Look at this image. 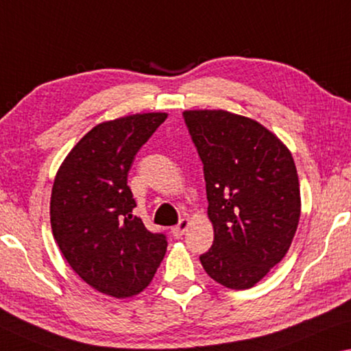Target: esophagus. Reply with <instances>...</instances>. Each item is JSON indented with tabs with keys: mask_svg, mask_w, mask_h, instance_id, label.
<instances>
[{
	"mask_svg": "<svg viewBox=\"0 0 351 351\" xmlns=\"http://www.w3.org/2000/svg\"><path fill=\"white\" fill-rule=\"evenodd\" d=\"M188 224H190V223H188V219H185V218L180 219V221H179V224L174 226V228L171 229V234H172V237H174V239H180V237H182L183 234H185V230H186V228H188Z\"/></svg>",
	"mask_w": 351,
	"mask_h": 351,
	"instance_id": "esophagus-1",
	"label": "esophagus"
}]
</instances>
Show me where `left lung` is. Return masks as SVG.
<instances>
[{
  "instance_id": "obj_1",
  "label": "left lung",
  "mask_w": 351,
  "mask_h": 351,
  "mask_svg": "<svg viewBox=\"0 0 351 351\" xmlns=\"http://www.w3.org/2000/svg\"><path fill=\"white\" fill-rule=\"evenodd\" d=\"M204 165L215 239L201 263L224 287L256 285L282 261L301 197L290 150L261 123L223 110L183 111Z\"/></svg>"
}]
</instances>
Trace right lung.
Here are the masks:
<instances>
[{
  "label": "right lung",
  "instance_id": "add662e5",
  "mask_svg": "<svg viewBox=\"0 0 351 351\" xmlns=\"http://www.w3.org/2000/svg\"><path fill=\"white\" fill-rule=\"evenodd\" d=\"M166 117L144 112L99 123L70 150L53 183L50 221L59 250L84 282L114 298L143 292L168 246L165 234L134 217L127 185L134 155Z\"/></svg>",
  "mask_w": 351,
  "mask_h": 351
}]
</instances>
